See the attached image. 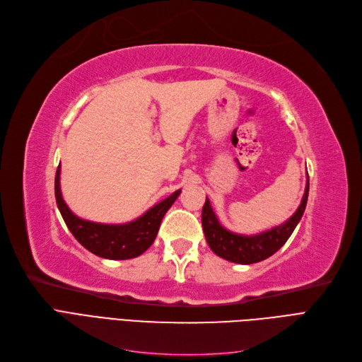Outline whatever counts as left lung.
<instances>
[{
	"label": "left lung",
	"mask_w": 362,
	"mask_h": 362,
	"mask_svg": "<svg viewBox=\"0 0 362 362\" xmlns=\"http://www.w3.org/2000/svg\"><path fill=\"white\" fill-rule=\"evenodd\" d=\"M308 187L310 184L307 180L301 205L298 206L295 214L289 220H286L280 226L256 235H240L224 229L213 208H211L209 199L206 197L205 205L202 208V228L209 248L217 256L241 265L256 264V262L265 260L267 257L272 256L289 240L296 224L300 223L307 205Z\"/></svg>",
	"instance_id": "obj_1"
}]
</instances>
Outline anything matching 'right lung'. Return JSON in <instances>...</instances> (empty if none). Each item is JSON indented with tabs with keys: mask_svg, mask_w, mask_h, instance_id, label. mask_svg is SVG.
Here are the masks:
<instances>
[{
	"mask_svg": "<svg viewBox=\"0 0 362 362\" xmlns=\"http://www.w3.org/2000/svg\"><path fill=\"white\" fill-rule=\"evenodd\" d=\"M59 173L61 166H58L55 175V199L69 230L86 250L112 260L132 259L142 255L154 243L161 220L181 193V190L173 192L165 201L156 204L133 221L124 224L94 223L79 218L69 209L61 194Z\"/></svg>",
	"mask_w": 362,
	"mask_h": 362,
	"instance_id": "1",
	"label": "right lung"
}]
</instances>
